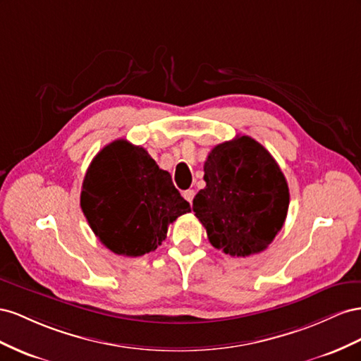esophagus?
Returning <instances> with one entry per match:
<instances>
[{
    "mask_svg": "<svg viewBox=\"0 0 361 361\" xmlns=\"http://www.w3.org/2000/svg\"><path fill=\"white\" fill-rule=\"evenodd\" d=\"M183 197H184V200L189 201V202L192 204L193 197H195V190H192V189H189V190H184V192H183Z\"/></svg>",
    "mask_w": 361,
    "mask_h": 361,
    "instance_id": "1",
    "label": "esophagus"
}]
</instances>
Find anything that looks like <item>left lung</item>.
Listing matches in <instances>:
<instances>
[{
	"label": "left lung",
	"mask_w": 361,
	"mask_h": 361,
	"mask_svg": "<svg viewBox=\"0 0 361 361\" xmlns=\"http://www.w3.org/2000/svg\"><path fill=\"white\" fill-rule=\"evenodd\" d=\"M204 181L192 209L214 248L231 257L264 251L283 228L290 200L269 151L250 136L219 143L204 163Z\"/></svg>",
	"instance_id": "8db88e82"
}]
</instances>
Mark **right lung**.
Here are the masks:
<instances>
[{
	"mask_svg": "<svg viewBox=\"0 0 361 361\" xmlns=\"http://www.w3.org/2000/svg\"><path fill=\"white\" fill-rule=\"evenodd\" d=\"M80 205L101 243L128 257L157 250L169 224L190 212L169 172L123 139L109 143L92 160Z\"/></svg>",
	"mask_w": 361,
	"mask_h": 361,
	"instance_id": "right-lung-1",
	"label": "right lung"
}]
</instances>
